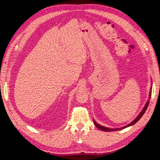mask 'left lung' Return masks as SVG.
<instances>
[{"label": "left lung", "instance_id": "1", "mask_svg": "<svg viewBox=\"0 0 160 160\" xmlns=\"http://www.w3.org/2000/svg\"><path fill=\"white\" fill-rule=\"evenodd\" d=\"M151 95H152V88L150 89L149 95V99H148V101H147V103H146V105H145V107L143 108V110L142 111V112L139 113V115L138 116V117H137L136 118H135V119L133 121V122H132V123H129V124H128V125H126V126L123 127V128H118V129H110V128H105V127L102 126V125H99L98 123H97L95 122V121L93 119V123H94L95 125V126H96L97 128H99V129H101V130L104 131V132H111V131H117V130H121V129H124V128H128V127H129V126H131V125H132L135 124V123H136L137 122H138V121H139L140 119H141V118L142 117L143 115L144 114V113L146 112V109H147V108H148V105H149V99H150V98H151Z\"/></svg>", "mask_w": 160, "mask_h": 160}]
</instances>
